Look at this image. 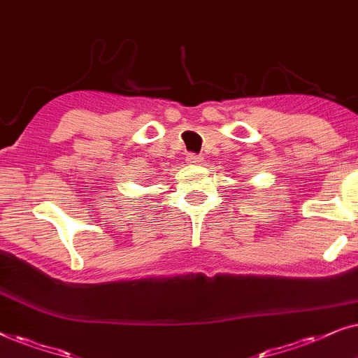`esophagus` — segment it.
Masks as SVG:
<instances>
[{
  "label": "esophagus",
  "instance_id": "obj_1",
  "mask_svg": "<svg viewBox=\"0 0 358 358\" xmlns=\"http://www.w3.org/2000/svg\"><path fill=\"white\" fill-rule=\"evenodd\" d=\"M187 162H188V164H192V165H199V164H201V162H203V159H201V157L194 155V154H189Z\"/></svg>",
  "mask_w": 358,
  "mask_h": 358
}]
</instances>
